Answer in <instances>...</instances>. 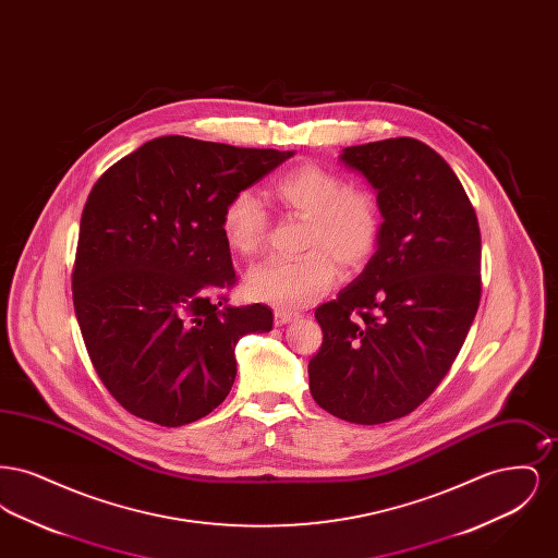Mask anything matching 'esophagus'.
<instances>
[{"label":"esophagus","mask_w":558,"mask_h":558,"mask_svg":"<svg viewBox=\"0 0 558 558\" xmlns=\"http://www.w3.org/2000/svg\"><path fill=\"white\" fill-rule=\"evenodd\" d=\"M294 318H296V314L284 312V310H276V314H274L276 326H284V324H289V322H292Z\"/></svg>","instance_id":"esophagus-1"}]
</instances>
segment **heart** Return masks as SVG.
Segmentation results:
<instances>
[{"instance_id": "heart-1", "label": "heart", "mask_w": 558, "mask_h": 558, "mask_svg": "<svg viewBox=\"0 0 558 558\" xmlns=\"http://www.w3.org/2000/svg\"><path fill=\"white\" fill-rule=\"evenodd\" d=\"M271 194L289 211L305 217L296 259H271L251 267L244 291L259 303L299 310L314 303L343 269L364 266L374 253L383 211L368 186H347L345 178L318 162H303L274 180ZM267 217L259 198L240 190L221 211V232L239 255H253L266 234Z\"/></svg>"}]
</instances>
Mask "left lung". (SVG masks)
Returning <instances> with one entry per match:
<instances>
[{
  "label": "left lung",
  "mask_w": 558,
  "mask_h": 558,
  "mask_svg": "<svg viewBox=\"0 0 558 558\" xmlns=\"http://www.w3.org/2000/svg\"><path fill=\"white\" fill-rule=\"evenodd\" d=\"M341 160L376 190L383 228L364 271L316 310L310 360L319 408L355 425L408 416L444 380L481 299L475 209L433 148L414 137L349 146Z\"/></svg>",
  "instance_id": "obj_1"
}]
</instances>
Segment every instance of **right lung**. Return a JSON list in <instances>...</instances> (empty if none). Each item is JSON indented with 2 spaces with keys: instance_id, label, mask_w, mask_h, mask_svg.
I'll use <instances>...</instances> for the list:
<instances>
[{
  "instance_id": "1",
  "label": "right lung",
  "mask_w": 558,
  "mask_h": 558,
  "mask_svg": "<svg viewBox=\"0 0 558 558\" xmlns=\"http://www.w3.org/2000/svg\"><path fill=\"white\" fill-rule=\"evenodd\" d=\"M292 155L162 135L92 187L73 303L94 368L133 416L160 426L207 416L234 385L236 343L271 330L267 305H228L239 278L221 211Z\"/></svg>"
}]
</instances>
